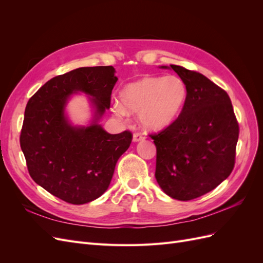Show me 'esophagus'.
Returning <instances> with one entry per match:
<instances>
[{"mask_svg": "<svg viewBox=\"0 0 263 263\" xmlns=\"http://www.w3.org/2000/svg\"><path fill=\"white\" fill-rule=\"evenodd\" d=\"M144 139H145V136H142L141 134H138V133L134 134V136H133V141L134 142H138V141H141V140H144Z\"/></svg>", "mask_w": 263, "mask_h": 263, "instance_id": "1", "label": "esophagus"}]
</instances>
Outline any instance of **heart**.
I'll use <instances>...</instances> for the list:
<instances>
[{
    "label": "heart",
    "mask_w": 263,
    "mask_h": 263,
    "mask_svg": "<svg viewBox=\"0 0 263 263\" xmlns=\"http://www.w3.org/2000/svg\"><path fill=\"white\" fill-rule=\"evenodd\" d=\"M186 99V86L179 77H145L126 84L119 92L113 112L125 117L138 113L140 125L147 130H161L179 117Z\"/></svg>",
    "instance_id": "b5f03b06"
}]
</instances>
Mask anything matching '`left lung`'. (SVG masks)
<instances>
[{
  "instance_id": "8db88e82",
  "label": "left lung",
  "mask_w": 263,
  "mask_h": 263,
  "mask_svg": "<svg viewBox=\"0 0 263 263\" xmlns=\"http://www.w3.org/2000/svg\"><path fill=\"white\" fill-rule=\"evenodd\" d=\"M186 86L179 117L151 135L157 148L156 180L163 192L190 201L211 192L232 173L239 136L228 94L205 76L170 65Z\"/></svg>"
}]
</instances>
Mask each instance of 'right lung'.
Wrapping results in <instances>:
<instances>
[{
    "label": "right lung",
    "instance_id": "1",
    "mask_svg": "<svg viewBox=\"0 0 263 263\" xmlns=\"http://www.w3.org/2000/svg\"><path fill=\"white\" fill-rule=\"evenodd\" d=\"M117 80L112 66L78 68L46 82L27 103L20 141L28 172L67 203L85 204L104 193L117 160L130 146L132 133L108 134L100 124ZM77 92L89 95L93 108L86 126L73 125L65 113Z\"/></svg>",
    "mask_w": 263,
    "mask_h": 263
}]
</instances>
